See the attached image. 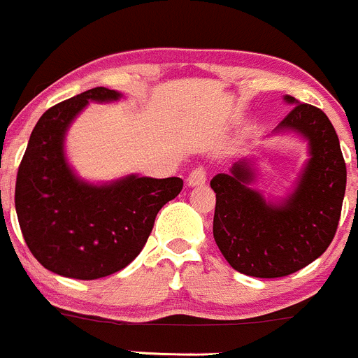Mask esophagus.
Masks as SVG:
<instances>
[{
  "mask_svg": "<svg viewBox=\"0 0 358 358\" xmlns=\"http://www.w3.org/2000/svg\"><path fill=\"white\" fill-rule=\"evenodd\" d=\"M205 180H207V171H205L203 167H196L194 171L189 172L186 182L189 187H194V186H201V184H205Z\"/></svg>",
  "mask_w": 358,
  "mask_h": 358,
  "instance_id": "1",
  "label": "esophagus"
}]
</instances>
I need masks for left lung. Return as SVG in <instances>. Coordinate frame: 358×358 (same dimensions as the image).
Masks as SVG:
<instances>
[{
	"label": "left lung",
	"instance_id": "8db88e82",
	"mask_svg": "<svg viewBox=\"0 0 358 358\" xmlns=\"http://www.w3.org/2000/svg\"><path fill=\"white\" fill-rule=\"evenodd\" d=\"M292 111L273 136L294 134L306 141L294 187L266 198L252 187L256 158L235 162L228 174L210 180L215 193L214 240L233 270L257 278L291 275L320 257L332 242L346 189V165L338 134L324 111L284 95Z\"/></svg>",
	"mask_w": 358,
	"mask_h": 358
}]
</instances>
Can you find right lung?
Wrapping results in <instances>:
<instances>
[{"instance_id":"obj_1","label":"right lung","mask_w":358,"mask_h":358,"mask_svg":"<svg viewBox=\"0 0 358 358\" xmlns=\"http://www.w3.org/2000/svg\"><path fill=\"white\" fill-rule=\"evenodd\" d=\"M122 92L92 88L43 113L27 143L15 184V210L27 247L47 270L95 280L129 266L155 217L182 189V179L129 174L108 182L80 178L66 136L88 102H118Z\"/></svg>"}]
</instances>
